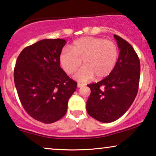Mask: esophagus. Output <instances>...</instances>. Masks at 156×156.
<instances>
[{"instance_id":"obj_1","label":"esophagus","mask_w":156,"mask_h":156,"mask_svg":"<svg viewBox=\"0 0 156 156\" xmlns=\"http://www.w3.org/2000/svg\"><path fill=\"white\" fill-rule=\"evenodd\" d=\"M84 84H81V83H78V84H77V87H78V88H80V87H84Z\"/></svg>"}]
</instances>
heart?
<instances>
[{
	"label": "heart",
	"instance_id": "1",
	"mask_svg": "<svg viewBox=\"0 0 156 156\" xmlns=\"http://www.w3.org/2000/svg\"><path fill=\"white\" fill-rule=\"evenodd\" d=\"M118 47L112 40L99 37H84L74 41L69 50H63L59 55V63L66 73L72 74L83 62L84 67L74 78L87 82L96 76L101 79L108 76L116 65Z\"/></svg>",
	"mask_w": 156,
	"mask_h": 156
}]
</instances>
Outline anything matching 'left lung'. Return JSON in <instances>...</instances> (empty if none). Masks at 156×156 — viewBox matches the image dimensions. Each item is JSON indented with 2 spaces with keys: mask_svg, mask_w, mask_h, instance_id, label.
Here are the masks:
<instances>
[{
  "mask_svg": "<svg viewBox=\"0 0 156 156\" xmlns=\"http://www.w3.org/2000/svg\"><path fill=\"white\" fill-rule=\"evenodd\" d=\"M120 50L116 65L106 78L88 84L91 94L87 101L89 116L103 123L122 116L137 95L140 80V60L131 44L114 35Z\"/></svg>",
  "mask_w": 156,
  "mask_h": 156,
  "instance_id": "left-lung-1",
  "label": "left lung"
}]
</instances>
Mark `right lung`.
I'll return each instance as SVG.
<instances>
[{"label":"right lung","mask_w":156,"mask_h":156,"mask_svg":"<svg viewBox=\"0 0 156 156\" xmlns=\"http://www.w3.org/2000/svg\"><path fill=\"white\" fill-rule=\"evenodd\" d=\"M65 40L45 39L23 49L17 59L14 82L21 104L35 120L51 123L67 110L77 83L60 67L59 57Z\"/></svg>","instance_id":"right-lung-1"}]
</instances>
